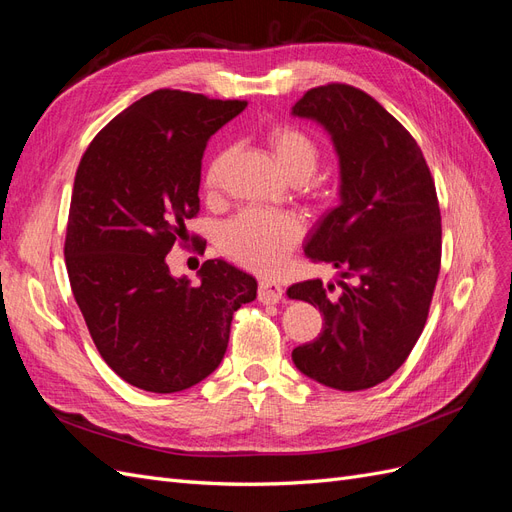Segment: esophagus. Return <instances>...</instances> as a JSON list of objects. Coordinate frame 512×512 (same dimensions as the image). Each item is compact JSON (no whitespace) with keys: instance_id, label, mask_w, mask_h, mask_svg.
Returning <instances> with one entry per match:
<instances>
[{"instance_id":"obj_1","label":"esophagus","mask_w":512,"mask_h":512,"mask_svg":"<svg viewBox=\"0 0 512 512\" xmlns=\"http://www.w3.org/2000/svg\"><path fill=\"white\" fill-rule=\"evenodd\" d=\"M284 297V290L280 284H275L271 280H262L258 286V299L262 303H280Z\"/></svg>"}]
</instances>
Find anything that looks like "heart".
Returning <instances> with one entry per match:
<instances>
[{
  "label": "heart",
  "instance_id": "heart-1",
  "mask_svg": "<svg viewBox=\"0 0 512 512\" xmlns=\"http://www.w3.org/2000/svg\"><path fill=\"white\" fill-rule=\"evenodd\" d=\"M269 147L282 173L294 181L305 183L316 173L320 164V147L307 132L280 126L269 132ZM218 166L215 160L205 177L209 190L218 183ZM301 239V224L292 215L250 209L241 211L220 232V245L226 256H230L241 267L256 273H275L284 267L292 247Z\"/></svg>",
  "mask_w": 512,
  "mask_h": 512
}]
</instances>
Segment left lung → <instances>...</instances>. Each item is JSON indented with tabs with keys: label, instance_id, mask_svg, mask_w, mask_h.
<instances>
[{
	"label": "left lung",
	"instance_id": "8db88e82",
	"mask_svg": "<svg viewBox=\"0 0 512 512\" xmlns=\"http://www.w3.org/2000/svg\"><path fill=\"white\" fill-rule=\"evenodd\" d=\"M290 115L316 121L339 164V205L305 243L337 277L288 288L324 316L320 337L292 361L331 389H371L404 365L425 327L442 254L436 185L408 130L361 89L314 87Z\"/></svg>",
	"mask_w": 512,
	"mask_h": 512
}]
</instances>
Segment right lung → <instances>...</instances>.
Here are the masks:
<instances>
[{
    "label": "right lung",
    "instance_id": "1",
    "mask_svg": "<svg viewBox=\"0 0 512 512\" xmlns=\"http://www.w3.org/2000/svg\"><path fill=\"white\" fill-rule=\"evenodd\" d=\"M247 102L160 89L91 141L74 177L66 267L106 365L136 389L177 393L224 359L232 314L256 299V277L207 260L198 284L166 254L188 241L209 138Z\"/></svg>",
    "mask_w": 512,
    "mask_h": 512
}]
</instances>
